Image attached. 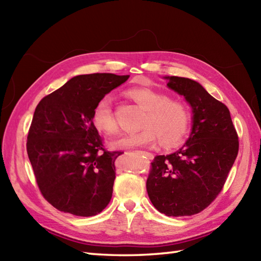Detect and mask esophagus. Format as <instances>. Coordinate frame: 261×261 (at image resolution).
<instances>
[{
    "mask_svg": "<svg viewBox=\"0 0 261 261\" xmlns=\"http://www.w3.org/2000/svg\"><path fill=\"white\" fill-rule=\"evenodd\" d=\"M143 154H145V156L148 158V159H152L153 158V154L151 153V152H147V151H143L142 152Z\"/></svg>",
    "mask_w": 261,
    "mask_h": 261,
    "instance_id": "esophagus-1",
    "label": "esophagus"
}]
</instances>
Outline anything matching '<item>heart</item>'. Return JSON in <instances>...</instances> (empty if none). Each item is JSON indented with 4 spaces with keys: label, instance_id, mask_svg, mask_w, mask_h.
<instances>
[{
    "label": "heart",
    "instance_id": "obj_1",
    "mask_svg": "<svg viewBox=\"0 0 261 261\" xmlns=\"http://www.w3.org/2000/svg\"><path fill=\"white\" fill-rule=\"evenodd\" d=\"M135 102L147 111L142 120V130L124 134L110 142L115 149L151 147L160 141L166 149L177 147L184 141L191 126L192 114L187 105L179 99L169 98L167 94L150 87H134L126 92ZM94 126L108 135L118 131V122L110 95L101 97L92 114Z\"/></svg>",
    "mask_w": 261,
    "mask_h": 261
}]
</instances>
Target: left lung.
I'll list each match as a JSON object with an SVG mask.
<instances>
[{
	"label": "left lung",
	"mask_w": 261,
	"mask_h": 261,
	"mask_svg": "<svg viewBox=\"0 0 261 261\" xmlns=\"http://www.w3.org/2000/svg\"><path fill=\"white\" fill-rule=\"evenodd\" d=\"M166 79L167 86L191 104L193 127L178 151L154 157L147 192L160 213L190 216L206 208L222 191L239 151V139L225 104L195 81Z\"/></svg>",
	"instance_id": "left-lung-1"
}]
</instances>
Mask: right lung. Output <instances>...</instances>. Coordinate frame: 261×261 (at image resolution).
I'll return each instance as SVG.
<instances>
[{"label": "right lung", "instance_id": "right-lung-1", "mask_svg": "<svg viewBox=\"0 0 261 261\" xmlns=\"http://www.w3.org/2000/svg\"><path fill=\"white\" fill-rule=\"evenodd\" d=\"M129 77L75 76L37 105L28 132V157L42 196L62 212L93 216L111 201L114 162L123 152L105 150L92 114L98 99Z\"/></svg>", "mask_w": 261, "mask_h": 261}]
</instances>
